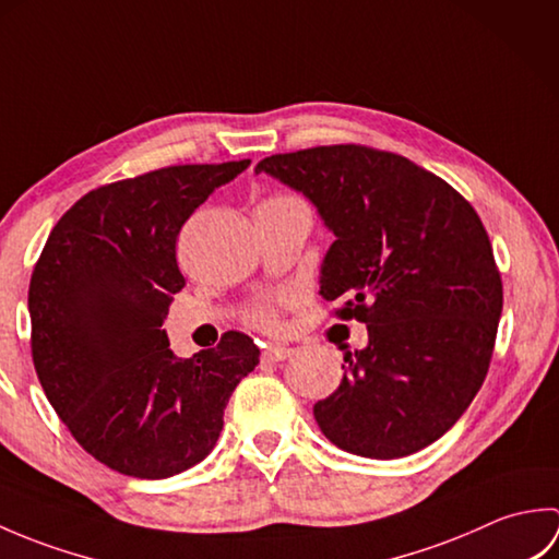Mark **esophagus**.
<instances>
[{"instance_id":"1","label":"esophagus","mask_w":559,"mask_h":559,"mask_svg":"<svg viewBox=\"0 0 559 559\" xmlns=\"http://www.w3.org/2000/svg\"><path fill=\"white\" fill-rule=\"evenodd\" d=\"M293 348H286V346H269L264 353H261V358H264L266 362H281V360H288L293 358Z\"/></svg>"}]
</instances>
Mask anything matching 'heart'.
Instances as JSON below:
<instances>
[{
    "mask_svg": "<svg viewBox=\"0 0 559 559\" xmlns=\"http://www.w3.org/2000/svg\"><path fill=\"white\" fill-rule=\"evenodd\" d=\"M257 324H261V326H266V329H273V326H276L278 322H276V317H273L271 312H266V310H261V312H257Z\"/></svg>",
    "mask_w": 559,
    "mask_h": 559,
    "instance_id": "heart-1",
    "label": "heart"
}]
</instances>
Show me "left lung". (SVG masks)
<instances>
[{
  "label": "left lung",
  "instance_id": "1",
  "mask_svg": "<svg viewBox=\"0 0 559 559\" xmlns=\"http://www.w3.org/2000/svg\"><path fill=\"white\" fill-rule=\"evenodd\" d=\"M300 192L334 235L319 295L367 326L343 379L314 403L331 444L401 459L432 444L488 374L502 281L478 213L442 177L396 153L317 146L257 163Z\"/></svg>",
  "mask_w": 559,
  "mask_h": 559
}]
</instances>
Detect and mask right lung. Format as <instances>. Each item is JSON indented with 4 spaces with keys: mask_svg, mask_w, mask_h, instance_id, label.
<instances>
[{
    "mask_svg": "<svg viewBox=\"0 0 559 559\" xmlns=\"http://www.w3.org/2000/svg\"><path fill=\"white\" fill-rule=\"evenodd\" d=\"M249 160L175 165L81 197L47 237L28 288L31 348L47 401L105 466L158 480L209 456L235 386L259 365L228 331L177 358L160 329L185 278V221Z\"/></svg>",
    "mask_w": 559,
    "mask_h": 559,
    "instance_id": "1",
    "label": "right lung"
}]
</instances>
